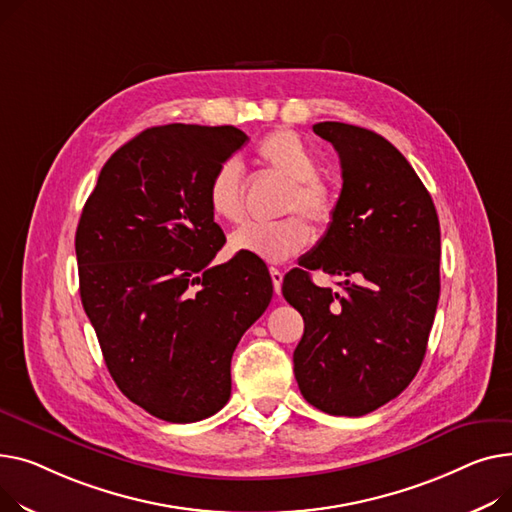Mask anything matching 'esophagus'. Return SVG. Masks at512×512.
I'll return each instance as SVG.
<instances>
[{
  "mask_svg": "<svg viewBox=\"0 0 512 512\" xmlns=\"http://www.w3.org/2000/svg\"><path fill=\"white\" fill-rule=\"evenodd\" d=\"M270 279H273L275 293L279 295V293H281V285H283V273H281L279 268H270Z\"/></svg>",
  "mask_w": 512,
  "mask_h": 512,
  "instance_id": "34e87169",
  "label": "esophagus"
}]
</instances>
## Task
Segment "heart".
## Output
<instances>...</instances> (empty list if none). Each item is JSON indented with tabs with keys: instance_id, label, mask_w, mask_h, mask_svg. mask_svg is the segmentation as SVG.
<instances>
[{
	"instance_id": "heart-1",
	"label": "heart",
	"mask_w": 512,
	"mask_h": 512,
	"mask_svg": "<svg viewBox=\"0 0 512 512\" xmlns=\"http://www.w3.org/2000/svg\"><path fill=\"white\" fill-rule=\"evenodd\" d=\"M258 161L287 179L283 213H302L324 229L335 217V196L316 175L318 163L308 144L293 130L264 136L256 148ZM244 171L235 159L217 165L208 179L206 202L210 213L225 223H239L246 213ZM312 244V229L302 217H285L275 223H246L229 235L231 252L252 254L266 262H285Z\"/></svg>"
}]
</instances>
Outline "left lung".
I'll return each mask as SVG.
<instances>
[{"label":"left lung","mask_w":512,"mask_h":512,"mask_svg":"<svg viewBox=\"0 0 512 512\" xmlns=\"http://www.w3.org/2000/svg\"><path fill=\"white\" fill-rule=\"evenodd\" d=\"M314 132L335 146L343 188L304 268L283 295L304 316L293 372L304 399L359 417L401 395L424 362L440 295V223L409 161L380 134L341 122ZM310 269L341 276L343 294L318 288Z\"/></svg>","instance_id":"left-lung-1"}]
</instances>
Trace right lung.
Returning a JSON list of instances; mask_svg holds the SVG:
<instances>
[{"mask_svg": "<svg viewBox=\"0 0 512 512\" xmlns=\"http://www.w3.org/2000/svg\"><path fill=\"white\" fill-rule=\"evenodd\" d=\"M248 136L233 126L148 128L103 165L76 229L80 299L122 393L165 422L215 415L231 355L273 297L268 268L233 256L208 179Z\"/></svg>", "mask_w": 512, "mask_h": 512, "instance_id": "obj_1", "label": "right lung"}]
</instances>
